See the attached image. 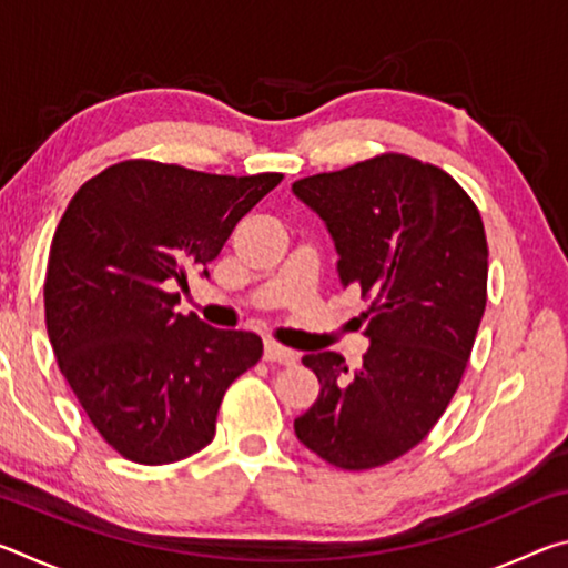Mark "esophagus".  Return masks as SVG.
I'll return each mask as SVG.
<instances>
[{
    "label": "esophagus",
    "mask_w": 568,
    "mask_h": 568,
    "mask_svg": "<svg viewBox=\"0 0 568 568\" xmlns=\"http://www.w3.org/2000/svg\"><path fill=\"white\" fill-rule=\"evenodd\" d=\"M265 361L267 363H281V365H293L297 361V353L293 348H285V345L275 341H265Z\"/></svg>",
    "instance_id": "34e87169"
}]
</instances>
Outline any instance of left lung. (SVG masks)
Listing matches in <instances>:
<instances>
[{
  "instance_id": "1",
  "label": "left lung",
  "mask_w": 568,
  "mask_h": 568,
  "mask_svg": "<svg viewBox=\"0 0 568 568\" xmlns=\"http://www.w3.org/2000/svg\"><path fill=\"white\" fill-rule=\"evenodd\" d=\"M338 250L343 285L371 301V353L303 355L321 396L295 436L331 466L368 470L430 434L460 386L486 311L488 243L468 192L430 162L383 152L293 182Z\"/></svg>"
}]
</instances>
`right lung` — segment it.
I'll use <instances>...</instances> for the list:
<instances>
[{"label": "right lung", "instance_id": "obj_1", "mask_svg": "<svg viewBox=\"0 0 568 568\" xmlns=\"http://www.w3.org/2000/svg\"><path fill=\"white\" fill-rule=\"evenodd\" d=\"M281 180L122 160L67 205L47 263V333L77 400L120 456L162 466L205 448L230 383L261 361L255 333L175 313L170 287L215 261Z\"/></svg>", "mask_w": 568, "mask_h": 568}]
</instances>
